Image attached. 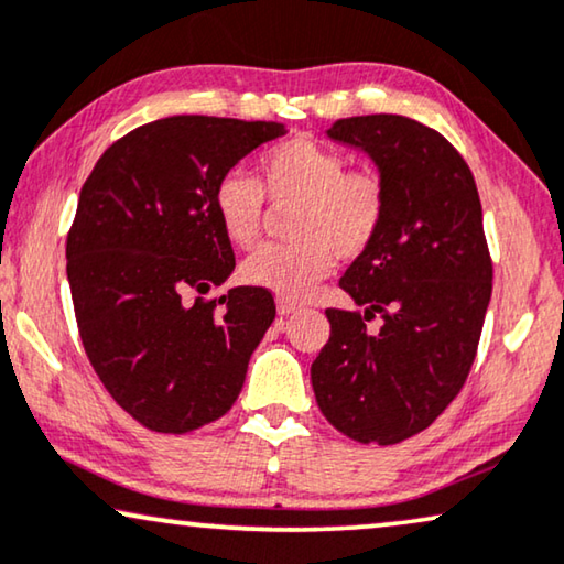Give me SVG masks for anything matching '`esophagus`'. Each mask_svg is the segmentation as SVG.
I'll use <instances>...</instances> for the list:
<instances>
[{"mask_svg": "<svg viewBox=\"0 0 564 564\" xmlns=\"http://www.w3.org/2000/svg\"><path fill=\"white\" fill-rule=\"evenodd\" d=\"M275 304H279V314L281 316H289L293 312H299V306L293 304V301H289V299H279V301H275Z\"/></svg>", "mask_w": 564, "mask_h": 564, "instance_id": "1", "label": "esophagus"}]
</instances>
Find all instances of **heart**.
<instances>
[{
    "label": "heart",
    "instance_id": "b5f03b06",
    "mask_svg": "<svg viewBox=\"0 0 564 564\" xmlns=\"http://www.w3.org/2000/svg\"><path fill=\"white\" fill-rule=\"evenodd\" d=\"M265 196L293 204L291 242L265 245L245 260L240 279L279 299H306L335 268V256L355 260L372 248L388 214L383 176L308 138H289L260 155V181L240 169L221 173L214 214L235 248L248 250L263 229Z\"/></svg>",
    "mask_w": 564,
    "mask_h": 564
}]
</instances>
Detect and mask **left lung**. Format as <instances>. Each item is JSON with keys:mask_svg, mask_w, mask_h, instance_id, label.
<instances>
[{"mask_svg": "<svg viewBox=\"0 0 564 564\" xmlns=\"http://www.w3.org/2000/svg\"><path fill=\"white\" fill-rule=\"evenodd\" d=\"M332 140L362 148L388 188L378 240L339 285L365 312L327 308L312 362L327 422L362 444L424 432L465 386L494 291L473 171L447 138L401 115L337 120ZM384 316L378 333L364 322Z\"/></svg>", "mask_w": 564, "mask_h": 564, "instance_id": "left-lung-1", "label": "left lung"}]
</instances>
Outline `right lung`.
I'll use <instances>...</instances> for the list:
<instances>
[{
    "label": "right lung",
    "instance_id": "right-lung-1",
    "mask_svg": "<svg viewBox=\"0 0 564 564\" xmlns=\"http://www.w3.org/2000/svg\"><path fill=\"white\" fill-rule=\"evenodd\" d=\"M281 122L178 115L127 132L82 186L66 240L78 335L109 395L150 432L186 434L225 416L273 296L237 285L214 214L221 173L281 138Z\"/></svg>",
    "mask_w": 564,
    "mask_h": 564
}]
</instances>
